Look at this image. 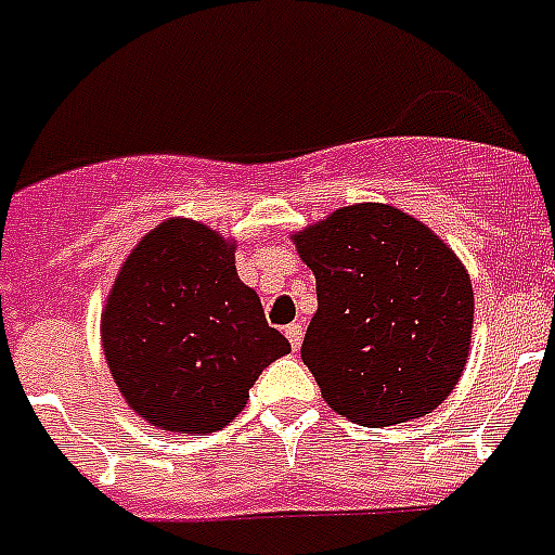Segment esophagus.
<instances>
[{
    "mask_svg": "<svg viewBox=\"0 0 555 555\" xmlns=\"http://www.w3.org/2000/svg\"><path fill=\"white\" fill-rule=\"evenodd\" d=\"M285 335H287V341H291L293 349H299L301 347V324H287L285 327Z\"/></svg>",
    "mask_w": 555,
    "mask_h": 555,
    "instance_id": "34e87169",
    "label": "esophagus"
}]
</instances>
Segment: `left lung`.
Listing matches in <instances>:
<instances>
[{
  "label": "left lung",
  "instance_id": "8db88e82",
  "mask_svg": "<svg viewBox=\"0 0 555 555\" xmlns=\"http://www.w3.org/2000/svg\"><path fill=\"white\" fill-rule=\"evenodd\" d=\"M293 240L319 296L301 361L330 406L364 426L440 406L474 324L472 279L446 242L380 203L338 208Z\"/></svg>",
  "mask_w": 555,
  "mask_h": 555
}]
</instances>
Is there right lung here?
Instances as JSON below:
<instances>
[{"mask_svg":"<svg viewBox=\"0 0 555 555\" xmlns=\"http://www.w3.org/2000/svg\"><path fill=\"white\" fill-rule=\"evenodd\" d=\"M101 335L129 406L180 435L228 426L264 366L291 352L236 276L234 245L191 220L163 222L129 254Z\"/></svg>","mask_w":555,"mask_h":555,"instance_id":"add662e5","label":"right lung"}]
</instances>
